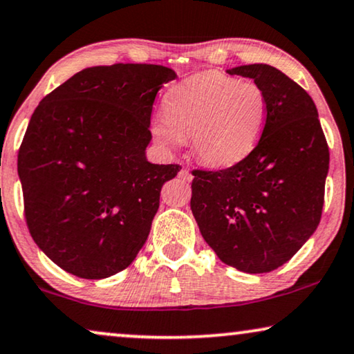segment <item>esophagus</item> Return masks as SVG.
<instances>
[{
  "label": "esophagus",
  "mask_w": 354,
  "mask_h": 354,
  "mask_svg": "<svg viewBox=\"0 0 354 354\" xmlns=\"http://www.w3.org/2000/svg\"><path fill=\"white\" fill-rule=\"evenodd\" d=\"M178 177L183 178V180H187V182H190L193 178L190 171H187V169H180V172H178Z\"/></svg>",
  "instance_id": "34e87169"
}]
</instances>
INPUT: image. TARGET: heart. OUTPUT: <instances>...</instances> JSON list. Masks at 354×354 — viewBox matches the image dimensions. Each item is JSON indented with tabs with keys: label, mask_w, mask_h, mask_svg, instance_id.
<instances>
[{
	"label": "heart",
	"mask_w": 354,
	"mask_h": 354,
	"mask_svg": "<svg viewBox=\"0 0 354 354\" xmlns=\"http://www.w3.org/2000/svg\"><path fill=\"white\" fill-rule=\"evenodd\" d=\"M166 114L153 120V133L167 145L192 137L201 162L229 167L258 147L268 120V95L256 82L207 71L178 82L164 98Z\"/></svg>",
	"instance_id": "1"
}]
</instances>
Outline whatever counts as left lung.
<instances>
[{
	"label": "left lung",
	"instance_id": "8db88e82",
	"mask_svg": "<svg viewBox=\"0 0 354 354\" xmlns=\"http://www.w3.org/2000/svg\"><path fill=\"white\" fill-rule=\"evenodd\" d=\"M268 95L258 147L221 171L195 169L192 212L222 263L248 274L280 268L306 243L322 216L328 147L311 96L268 64L239 66Z\"/></svg>",
	"mask_w": 354,
	"mask_h": 354
}]
</instances>
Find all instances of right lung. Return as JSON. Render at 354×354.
I'll return each instance as SVG.
<instances>
[{
	"instance_id": "right-lung-1",
	"label": "right lung",
	"mask_w": 354,
	"mask_h": 354,
	"mask_svg": "<svg viewBox=\"0 0 354 354\" xmlns=\"http://www.w3.org/2000/svg\"><path fill=\"white\" fill-rule=\"evenodd\" d=\"M176 72L156 64L77 72L33 111L17 154L24 214L53 263L82 279L129 268L178 164H151L153 103Z\"/></svg>"
}]
</instances>
